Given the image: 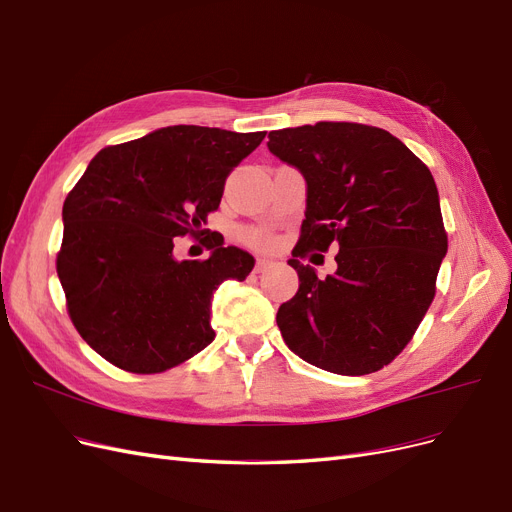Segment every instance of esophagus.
I'll return each instance as SVG.
<instances>
[{"label":"esophagus","instance_id":"1","mask_svg":"<svg viewBox=\"0 0 512 512\" xmlns=\"http://www.w3.org/2000/svg\"><path fill=\"white\" fill-rule=\"evenodd\" d=\"M268 268H272V261L259 257L257 263H255V272H263V270H268Z\"/></svg>","mask_w":512,"mask_h":512}]
</instances>
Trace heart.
<instances>
[{
	"instance_id": "b5f03b06",
	"label": "heart",
	"mask_w": 512,
	"mask_h": 512,
	"mask_svg": "<svg viewBox=\"0 0 512 512\" xmlns=\"http://www.w3.org/2000/svg\"><path fill=\"white\" fill-rule=\"evenodd\" d=\"M251 242L257 244V246H272V244H274L272 236H268V234H255V236L251 238Z\"/></svg>"
}]
</instances>
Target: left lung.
<instances>
[{
  "label": "left lung",
  "mask_w": 512,
  "mask_h": 512,
  "mask_svg": "<svg viewBox=\"0 0 512 512\" xmlns=\"http://www.w3.org/2000/svg\"><path fill=\"white\" fill-rule=\"evenodd\" d=\"M268 149L306 179V219L289 266L299 276L276 323L306 363L339 375L382 369L411 342L447 253L428 166L388 130L318 122L272 130ZM340 246L335 275L300 263Z\"/></svg>",
  "instance_id": "left-lung-1"
}]
</instances>
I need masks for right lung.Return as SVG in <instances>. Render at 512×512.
Returning <instances> with one entry per match:
<instances>
[{"mask_svg":"<svg viewBox=\"0 0 512 512\" xmlns=\"http://www.w3.org/2000/svg\"><path fill=\"white\" fill-rule=\"evenodd\" d=\"M266 132L166 126L101 149L63 204L56 272L84 342L130 373H160L215 339L213 293L255 259L206 236L204 261L177 259L175 238L204 234L227 175Z\"/></svg>","mask_w":512,"mask_h":512,"instance_id":"obj_1","label":"right lung"}]
</instances>
